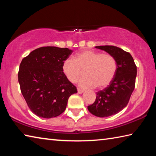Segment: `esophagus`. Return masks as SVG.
Listing matches in <instances>:
<instances>
[{
  "instance_id": "obj_1",
  "label": "esophagus",
  "mask_w": 156,
  "mask_h": 156,
  "mask_svg": "<svg viewBox=\"0 0 156 156\" xmlns=\"http://www.w3.org/2000/svg\"><path fill=\"white\" fill-rule=\"evenodd\" d=\"M83 92H84L83 89H80V88H78V94H83Z\"/></svg>"
}]
</instances>
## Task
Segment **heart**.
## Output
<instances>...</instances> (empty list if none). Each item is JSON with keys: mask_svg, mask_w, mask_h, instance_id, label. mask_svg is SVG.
Returning <instances> with one entry per match:
<instances>
[{"mask_svg": "<svg viewBox=\"0 0 156 156\" xmlns=\"http://www.w3.org/2000/svg\"><path fill=\"white\" fill-rule=\"evenodd\" d=\"M117 61L109 54H102L93 50H84L73 56V60L65 59L62 69L66 78L71 83L80 80V86L83 88H104L109 85L117 72Z\"/></svg>", "mask_w": 156, "mask_h": 156, "instance_id": "b5f03b06", "label": "heart"}]
</instances>
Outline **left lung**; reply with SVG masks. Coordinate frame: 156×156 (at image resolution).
I'll list each match as a JSON object with an SVG mask.
<instances>
[{"label": "left lung", "mask_w": 156, "mask_h": 156, "mask_svg": "<svg viewBox=\"0 0 156 156\" xmlns=\"http://www.w3.org/2000/svg\"><path fill=\"white\" fill-rule=\"evenodd\" d=\"M96 48L112 54L118 65L115 77L109 85L98 91L95 102L87 107L93 115L105 118L116 114L127 105L135 88L137 67L131 55L119 47L105 45Z\"/></svg>", "instance_id": "obj_1"}]
</instances>
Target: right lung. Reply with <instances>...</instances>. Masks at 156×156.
<instances>
[{
	"instance_id": "right-lung-1",
	"label": "right lung",
	"mask_w": 156,
	"mask_h": 156,
	"mask_svg": "<svg viewBox=\"0 0 156 156\" xmlns=\"http://www.w3.org/2000/svg\"><path fill=\"white\" fill-rule=\"evenodd\" d=\"M72 50L42 47L22 60L18 71L20 91L34 114L44 118L56 117L64 112L76 87L68 80L62 62Z\"/></svg>"
}]
</instances>
